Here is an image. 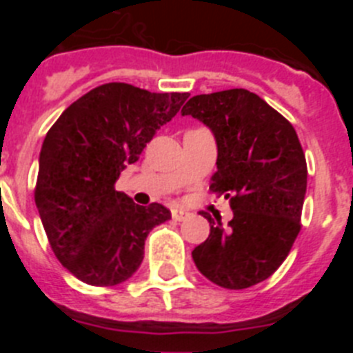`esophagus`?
Here are the masks:
<instances>
[{
	"label": "esophagus",
	"instance_id": "esophagus-1",
	"mask_svg": "<svg viewBox=\"0 0 353 353\" xmlns=\"http://www.w3.org/2000/svg\"><path fill=\"white\" fill-rule=\"evenodd\" d=\"M189 212L187 210H183V208H173V210H171V217H173V221H185L187 217H189Z\"/></svg>",
	"mask_w": 353,
	"mask_h": 353
}]
</instances>
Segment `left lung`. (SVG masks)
I'll use <instances>...</instances> for the list:
<instances>
[{
  "mask_svg": "<svg viewBox=\"0 0 353 353\" xmlns=\"http://www.w3.org/2000/svg\"><path fill=\"white\" fill-rule=\"evenodd\" d=\"M182 114L210 127L217 171L210 191L230 199L233 219H212L210 235L192 251L207 279L244 290L269 279L301 232L307 164L293 125L256 93L244 88L196 95Z\"/></svg>",
  "mask_w": 353,
  "mask_h": 353,
  "instance_id": "8db88e82",
  "label": "left lung"
}]
</instances>
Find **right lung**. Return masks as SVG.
I'll use <instances>...</instances> for the list:
<instances>
[{
	"label": "right lung",
	"mask_w": 353,
	"mask_h": 353,
	"mask_svg": "<svg viewBox=\"0 0 353 353\" xmlns=\"http://www.w3.org/2000/svg\"><path fill=\"white\" fill-rule=\"evenodd\" d=\"M187 97L105 83L68 105L49 129L35 203L54 256L79 281H127L141 265L150 230L171 219L164 205H136L114 182Z\"/></svg>",
	"instance_id": "1"
}]
</instances>
